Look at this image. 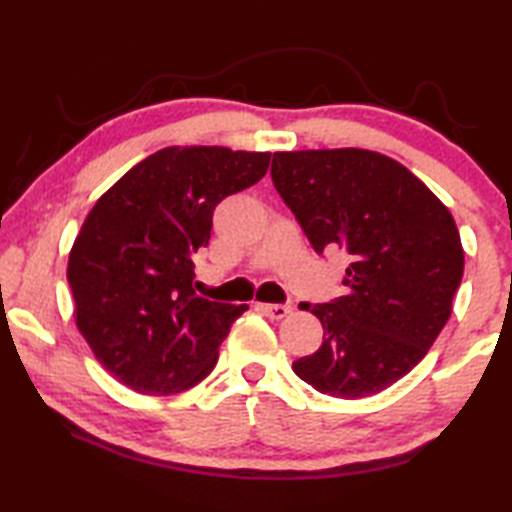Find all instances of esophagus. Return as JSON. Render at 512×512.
Listing matches in <instances>:
<instances>
[{
  "label": "esophagus",
  "mask_w": 512,
  "mask_h": 512,
  "mask_svg": "<svg viewBox=\"0 0 512 512\" xmlns=\"http://www.w3.org/2000/svg\"><path fill=\"white\" fill-rule=\"evenodd\" d=\"M259 309H262L266 316H271V318H275V320L287 318V316L291 314V311H293L291 305H259Z\"/></svg>",
  "instance_id": "1"
}]
</instances>
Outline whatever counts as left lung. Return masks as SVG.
I'll use <instances>...</instances> for the list:
<instances>
[{
	"instance_id": "left-lung-1",
	"label": "left lung",
	"mask_w": 512,
	"mask_h": 512,
	"mask_svg": "<svg viewBox=\"0 0 512 512\" xmlns=\"http://www.w3.org/2000/svg\"><path fill=\"white\" fill-rule=\"evenodd\" d=\"M271 178L318 255H350L345 296L302 305L325 334L293 372L343 400L384 391L418 366L452 316L465 262L452 214L375 151L273 153Z\"/></svg>"
}]
</instances>
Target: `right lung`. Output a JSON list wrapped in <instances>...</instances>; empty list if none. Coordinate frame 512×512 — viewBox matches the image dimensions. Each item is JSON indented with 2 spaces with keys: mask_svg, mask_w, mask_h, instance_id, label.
<instances>
[{
  "mask_svg": "<svg viewBox=\"0 0 512 512\" xmlns=\"http://www.w3.org/2000/svg\"><path fill=\"white\" fill-rule=\"evenodd\" d=\"M271 153L169 146L124 173L85 219L67 264L76 325L94 357L144 395L210 375L248 305L196 296L194 255L225 196L264 178Z\"/></svg>",
  "mask_w": 512,
  "mask_h": 512,
  "instance_id": "obj_1",
  "label": "right lung"
}]
</instances>
